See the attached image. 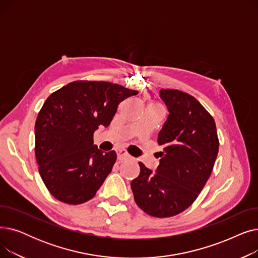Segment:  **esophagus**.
Instances as JSON below:
<instances>
[{
    "mask_svg": "<svg viewBox=\"0 0 258 258\" xmlns=\"http://www.w3.org/2000/svg\"><path fill=\"white\" fill-rule=\"evenodd\" d=\"M128 157H130V155L124 150H117V158L119 161H123V160L127 159Z\"/></svg>",
    "mask_w": 258,
    "mask_h": 258,
    "instance_id": "esophagus-1",
    "label": "esophagus"
}]
</instances>
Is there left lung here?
Here are the masks:
<instances>
[{
  "mask_svg": "<svg viewBox=\"0 0 258 258\" xmlns=\"http://www.w3.org/2000/svg\"><path fill=\"white\" fill-rule=\"evenodd\" d=\"M167 120L158 135L163 146L156 172L139 162L140 173L131 183L136 204L155 218L183 212L198 198L209 179L219 153L215 122L194 96L162 89Z\"/></svg>",
  "mask_w": 258,
  "mask_h": 258,
  "instance_id": "left-lung-1",
  "label": "left lung"
}]
</instances>
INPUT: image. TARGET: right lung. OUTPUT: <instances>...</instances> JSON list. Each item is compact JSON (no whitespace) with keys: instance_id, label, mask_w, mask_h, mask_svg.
Segmentation results:
<instances>
[{"instance_id":"add662e5","label":"right lung","mask_w":258,"mask_h":258,"mask_svg":"<svg viewBox=\"0 0 258 258\" xmlns=\"http://www.w3.org/2000/svg\"><path fill=\"white\" fill-rule=\"evenodd\" d=\"M138 92L107 81L78 80L52 93L35 121V158L50 194L78 205L91 200L112 171L117 155L94 145L118 104Z\"/></svg>"}]
</instances>
